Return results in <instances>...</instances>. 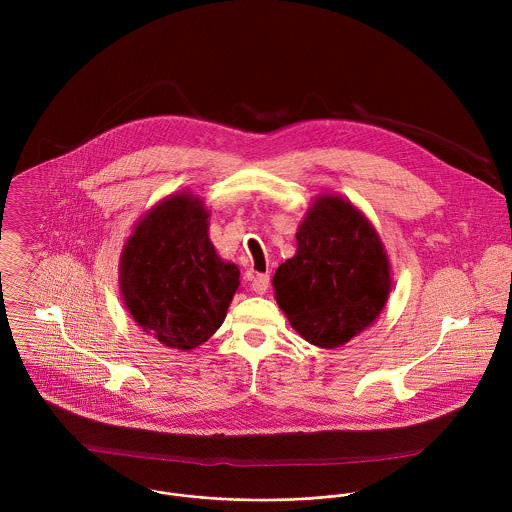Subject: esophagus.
Segmentation results:
<instances>
[{
  "mask_svg": "<svg viewBox=\"0 0 512 512\" xmlns=\"http://www.w3.org/2000/svg\"><path fill=\"white\" fill-rule=\"evenodd\" d=\"M270 288V276L268 274H256L252 280V290L258 295H264Z\"/></svg>",
  "mask_w": 512,
  "mask_h": 512,
  "instance_id": "1",
  "label": "esophagus"
}]
</instances>
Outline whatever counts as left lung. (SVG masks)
<instances>
[{"mask_svg":"<svg viewBox=\"0 0 512 512\" xmlns=\"http://www.w3.org/2000/svg\"><path fill=\"white\" fill-rule=\"evenodd\" d=\"M295 240V256L272 280L276 301L307 343L343 347L378 319L392 292L386 248L365 213L331 193L313 199Z\"/></svg>","mask_w":512,"mask_h":512,"instance_id":"8db88e82","label":"left lung"}]
</instances>
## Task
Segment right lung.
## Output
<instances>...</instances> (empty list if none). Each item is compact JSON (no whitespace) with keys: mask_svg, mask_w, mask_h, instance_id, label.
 I'll use <instances>...</instances> for the list:
<instances>
[{"mask_svg":"<svg viewBox=\"0 0 512 512\" xmlns=\"http://www.w3.org/2000/svg\"><path fill=\"white\" fill-rule=\"evenodd\" d=\"M209 209L173 193L136 222L120 254V293L138 327L161 345L191 351L209 341L240 286L236 264L209 236Z\"/></svg>","mask_w":512,"mask_h":512,"instance_id":"add662e5","label":"right lung"}]
</instances>
